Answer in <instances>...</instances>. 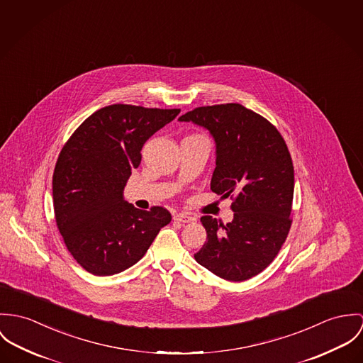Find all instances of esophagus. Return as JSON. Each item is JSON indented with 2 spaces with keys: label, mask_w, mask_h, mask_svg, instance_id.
<instances>
[{
  "label": "esophagus",
  "mask_w": 363,
  "mask_h": 363,
  "mask_svg": "<svg viewBox=\"0 0 363 363\" xmlns=\"http://www.w3.org/2000/svg\"><path fill=\"white\" fill-rule=\"evenodd\" d=\"M174 220H175V221H179V223H192L195 218L191 217V216H188L186 213H177V214L174 216Z\"/></svg>",
  "instance_id": "esophagus-1"
}]
</instances>
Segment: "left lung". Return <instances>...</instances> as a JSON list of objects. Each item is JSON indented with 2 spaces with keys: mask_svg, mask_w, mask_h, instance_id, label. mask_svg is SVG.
<instances>
[{
  "mask_svg": "<svg viewBox=\"0 0 363 363\" xmlns=\"http://www.w3.org/2000/svg\"><path fill=\"white\" fill-rule=\"evenodd\" d=\"M210 130L217 156L211 191L231 198L234 220L201 218L207 241L196 262L228 281H245L279 255L292 218L294 164L279 129L238 103L198 107L179 117Z\"/></svg>",
  "mask_w": 363,
  "mask_h": 363,
  "instance_id": "8db88e82",
  "label": "left lung"
}]
</instances>
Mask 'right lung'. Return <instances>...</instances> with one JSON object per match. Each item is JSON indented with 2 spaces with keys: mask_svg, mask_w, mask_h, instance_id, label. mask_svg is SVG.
Masks as SVG:
<instances>
[{
  "mask_svg": "<svg viewBox=\"0 0 363 363\" xmlns=\"http://www.w3.org/2000/svg\"><path fill=\"white\" fill-rule=\"evenodd\" d=\"M179 108L113 104L87 117L60 152L52 174L55 223L65 246L94 276H113L138 263L171 214L139 210L122 199L146 140Z\"/></svg>",
  "mask_w": 363,
  "mask_h": 363,
  "instance_id": "right-lung-1",
  "label": "right lung"
}]
</instances>
